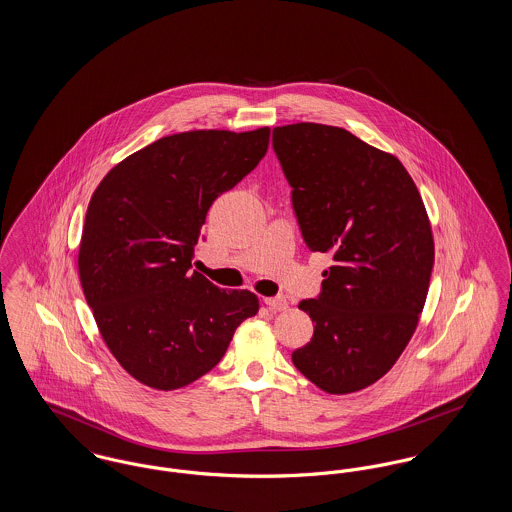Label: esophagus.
Listing matches in <instances>:
<instances>
[{
    "instance_id": "1",
    "label": "esophagus",
    "mask_w": 512,
    "mask_h": 512,
    "mask_svg": "<svg viewBox=\"0 0 512 512\" xmlns=\"http://www.w3.org/2000/svg\"><path fill=\"white\" fill-rule=\"evenodd\" d=\"M265 305H267L268 309H272V311H286L288 309V301L282 295L265 297Z\"/></svg>"
}]
</instances>
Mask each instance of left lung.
<instances>
[{
    "instance_id": "1",
    "label": "left lung",
    "mask_w": 512,
    "mask_h": 512,
    "mask_svg": "<svg viewBox=\"0 0 512 512\" xmlns=\"http://www.w3.org/2000/svg\"><path fill=\"white\" fill-rule=\"evenodd\" d=\"M272 146L305 242L334 261L318 299L299 303L315 332L293 365L326 393L365 390L397 363L426 303L434 236L424 201L395 155L340 126H276Z\"/></svg>"
}]
</instances>
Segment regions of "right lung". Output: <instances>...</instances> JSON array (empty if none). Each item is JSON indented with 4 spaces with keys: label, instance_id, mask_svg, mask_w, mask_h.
<instances>
[{
    "label": "right lung",
    "instance_id": "obj_1",
    "mask_svg": "<svg viewBox=\"0 0 512 512\" xmlns=\"http://www.w3.org/2000/svg\"><path fill=\"white\" fill-rule=\"evenodd\" d=\"M270 128L190 130L128 155L90 199L78 276L99 334L140 384L172 391L219 365L255 317L249 290H220L192 268L213 201L265 157Z\"/></svg>",
    "mask_w": 512,
    "mask_h": 512
}]
</instances>
